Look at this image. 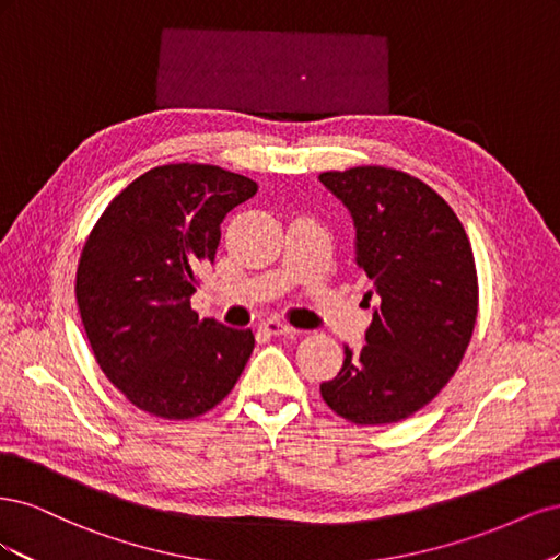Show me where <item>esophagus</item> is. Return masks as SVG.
<instances>
[{"mask_svg":"<svg viewBox=\"0 0 560 560\" xmlns=\"http://www.w3.org/2000/svg\"><path fill=\"white\" fill-rule=\"evenodd\" d=\"M261 329H264L268 336H287V334H294V331H296L294 327L284 325V322H282V319H278V317H268V319H264V322H261Z\"/></svg>","mask_w":560,"mask_h":560,"instance_id":"obj_1","label":"esophagus"}]
</instances>
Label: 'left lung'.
Instances as JSON below:
<instances>
[{
	"label": "left lung",
	"instance_id": "left-lung-1",
	"mask_svg": "<svg viewBox=\"0 0 560 560\" xmlns=\"http://www.w3.org/2000/svg\"><path fill=\"white\" fill-rule=\"evenodd\" d=\"M354 224V264L376 299L366 346L319 393L358 425L413 416L455 374L477 322L469 238L448 202L420 179L381 165L322 173Z\"/></svg>",
	"mask_w": 560,
	"mask_h": 560
}]
</instances>
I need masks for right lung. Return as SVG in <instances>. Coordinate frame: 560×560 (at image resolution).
Masks as SVG:
<instances>
[{"label":"right lung","mask_w":560,"mask_h":560,"mask_svg":"<svg viewBox=\"0 0 560 560\" xmlns=\"http://www.w3.org/2000/svg\"><path fill=\"white\" fill-rule=\"evenodd\" d=\"M257 182L217 165L173 163L128 184L97 219L77 268L83 329L105 376L159 418L222 401L254 350L252 329L198 319V270L214 261L224 217Z\"/></svg>","instance_id":"add662e5"}]
</instances>
